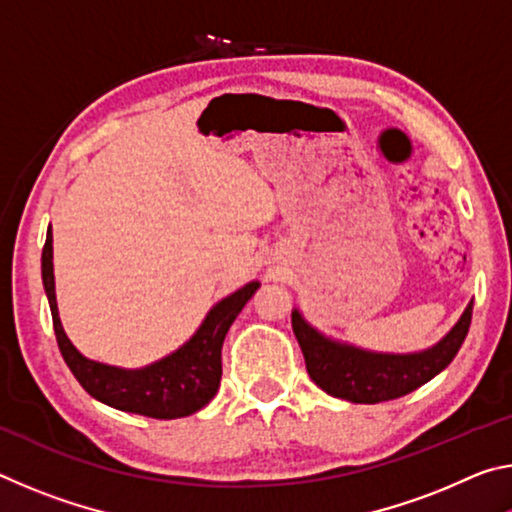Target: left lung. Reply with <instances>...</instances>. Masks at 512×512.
I'll return each mask as SVG.
<instances>
[{"label": "left lung", "mask_w": 512, "mask_h": 512, "mask_svg": "<svg viewBox=\"0 0 512 512\" xmlns=\"http://www.w3.org/2000/svg\"><path fill=\"white\" fill-rule=\"evenodd\" d=\"M472 305L474 302L465 307L456 325L438 343L406 354L372 352L336 341L311 325L300 309L291 311V325L316 386L339 400L377 404L409 395L452 363L470 329Z\"/></svg>", "instance_id": "8db88e82"}]
</instances>
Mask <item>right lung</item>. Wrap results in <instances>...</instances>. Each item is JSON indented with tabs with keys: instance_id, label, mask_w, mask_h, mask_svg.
<instances>
[{
	"instance_id": "1",
	"label": "right lung",
	"mask_w": 512,
	"mask_h": 512,
	"mask_svg": "<svg viewBox=\"0 0 512 512\" xmlns=\"http://www.w3.org/2000/svg\"><path fill=\"white\" fill-rule=\"evenodd\" d=\"M42 284L49 300L51 318L60 354L79 384L94 400L112 409L146 415L155 420H176L201 411L212 400L221 384V348L230 325L239 311L253 298L259 282H248L230 296L216 302L207 311L192 339L167 357L144 368H119L88 359L67 339L58 316L56 280H54V235L47 228V241L42 248Z\"/></svg>"
}]
</instances>
